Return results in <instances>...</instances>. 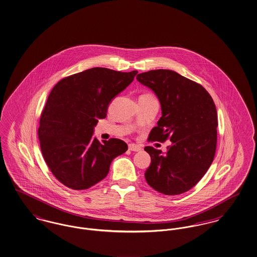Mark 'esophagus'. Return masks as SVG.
<instances>
[{
    "instance_id": "esophagus-1",
    "label": "esophagus",
    "mask_w": 257,
    "mask_h": 257,
    "mask_svg": "<svg viewBox=\"0 0 257 257\" xmlns=\"http://www.w3.org/2000/svg\"><path fill=\"white\" fill-rule=\"evenodd\" d=\"M128 150L133 151V152H139L142 150V148L139 145H135V144H130L128 145Z\"/></svg>"
}]
</instances>
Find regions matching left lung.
Listing matches in <instances>:
<instances>
[{
    "instance_id": "1",
    "label": "left lung",
    "mask_w": 257,
    "mask_h": 257,
    "mask_svg": "<svg viewBox=\"0 0 257 257\" xmlns=\"http://www.w3.org/2000/svg\"><path fill=\"white\" fill-rule=\"evenodd\" d=\"M137 80L157 95L162 116L149 135L152 141L170 140L167 153L146 147L151 165L148 184L164 195H179L194 187L212 163L217 144V110L201 84L172 70H152Z\"/></svg>"
}]
</instances>
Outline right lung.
Here are the masks:
<instances>
[{"instance_id": "obj_1", "label": "right lung", "mask_w": 257, "mask_h": 257, "mask_svg": "<svg viewBox=\"0 0 257 257\" xmlns=\"http://www.w3.org/2000/svg\"><path fill=\"white\" fill-rule=\"evenodd\" d=\"M136 74L91 68L62 78L51 91L38 138L48 167L65 186L88 189L107 176L115 157L126 152L123 140L100 142L93 133L99 119L106 117L111 100Z\"/></svg>"}]
</instances>
